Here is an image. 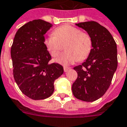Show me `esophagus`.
<instances>
[{
    "label": "esophagus",
    "instance_id": "esophagus-1",
    "mask_svg": "<svg viewBox=\"0 0 127 127\" xmlns=\"http://www.w3.org/2000/svg\"><path fill=\"white\" fill-rule=\"evenodd\" d=\"M69 69H70V68H68V67H65V66L64 67V72H67Z\"/></svg>",
    "mask_w": 127,
    "mask_h": 127
}]
</instances>
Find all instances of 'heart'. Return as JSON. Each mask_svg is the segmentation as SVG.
<instances>
[{"mask_svg":"<svg viewBox=\"0 0 127 127\" xmlns=\"http://www.w3.org/2000/svg\"><path fill=\"white\" fill-rule=\"evenodd\" d=\"M44 44L52 57H56L64 48L65 52L59 55L55 62L66 66L77 61H84L90 56L93 47L92 37L79 28L70 25H61L46 37Z\"/></svg>","mask_w":127,"mask_h":127,"instance_id":"1","label":"heart"}]
</instances>
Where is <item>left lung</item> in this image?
Listing matches in <instances>:
<instances>
[{"instance_id": "1", "label": "left lung", "mask_w": 127, "mask_h": 127, "mask_svg": "<svg viewBox=\"0 0 127 127\" xmlns=\"http://www.w3.org/2000/svg\"><path fill=\"white\" fill-rule=\"evenodd\" d=\"M76 25L92 37L93 47L82 64L75 66L77 78L72 85L74 96L85 102H94L104 95L110 85L118 66L117 47L111 33L95 21Z\"/></svg>"}]
</instances>
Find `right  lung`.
Segmentation results:
<instances>
[{
	"label": "right lung",
	"mask_w": 127,
	"mask_h": 127,
	"mask_svg": "<svg viewBox=\"0 0 127 127\" xmlns=\"http://www.w3.org/2000/svg\"><path fill=\"white\" fill-rule=\"evenodd\" d=\"M52 26L42 19L28 22L17 32L11 48L16 83L23 94L35 100L50 97L54 81L64 72L61 64L49 63L51 56L44 44V34Z\"/></svg>",
	"instance_id": "obj_1"
}]
</instances>
